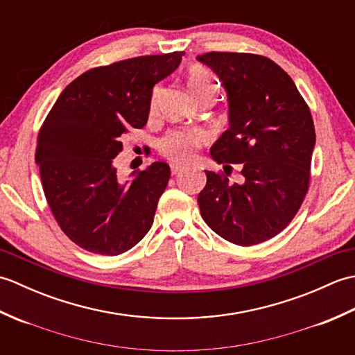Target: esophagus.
Wrapping results in <instances>:
<instances>
[{"instance_id": "esophagus-1", "label": "esophagus", "mask_w": 355, "mask_h": 355, "mask_svg": "<svg viewBox=\"0 0 355 355\" xmlns=\"http://www.w3.org/2000/svg\"><path fill=\"white\" fill-rule=\"evenodd\" d=\"M182 171H184V166H183V164H178V163H172V164H171L172 175H177V173H180Z\"/></svg>"}]
</instances>
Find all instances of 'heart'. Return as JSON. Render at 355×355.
I'll use <instances>...</instances> for the list:
<instances>
[{
  "label": "heart",
  "mask_w": 355,
  "mask_h": 355,
  "mask_svg": "<svg viewBox=\"0 0 355 355\" xmlns=\"http://www.w3.org/2000/svg\"><path fill=\"white\" fill-rule=\"evenodd\" d=\"M187 87H189L191 93L193 94L195 99L197 97L215 92L216 93V84L214 78L210 76V73L202 69V67L195 65L187 71ZM158 103V92L153 96V103H150V110L155 111ZM207 141V135L201 130H189V131H173L166 135V137L160 143L162 153L180 163H186L193 158L195 150L200 146L205 145Z\"/></svg>",
  "instance_id": "1"
}]
</instances>
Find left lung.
Returning <instances> with one entry per match:
<instances>
[{
	"instance_id": "1",
	"label": "left lung",
	"mask_w": 355,
	"mask_h": 355,
	"mask_svg": "<svg viewBox=\"0 0 355 355\" xmlns=\"http://www.w3.org/2000/svg\"><path fill=\"white\" fill-rule=\"evenodd\" d=\"M197 61L220 78L229 101V128L210 155L216 163H239L244 177L230 184L206 171L207 183L198 193L201 216L229 243H263L290 224L306 195L315 145L310 108L268 58L210 51Z\"/></svg>"
}]
</instances>
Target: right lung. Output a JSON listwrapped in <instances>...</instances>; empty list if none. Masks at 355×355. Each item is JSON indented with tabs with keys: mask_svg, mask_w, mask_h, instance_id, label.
Returning <instances> with one entry per match:
<instances>
[{
	"mask_svg": "<svg viewBox=\"0 0 355 355\" xmlns=\"http://www.w3.org/2000/svg\"><path fill=\"white\" fill-rule=\"evenodd\" d=\"M183 51L97 67L74 79L37 135L45 198L62 232L87 252L116 256L140 243L171 177L154 162L131 180L117 177L122 137L146 125L153 88L178 69Z\"/></svg>",
	"mask_w": 355,
	"mask_h": 355,
	"instance_id": "obj_1",
	"label": "right lung"
}]
</instances>
